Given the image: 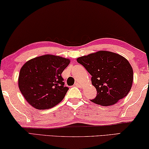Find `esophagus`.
Wrapping results in <instances>:
<instances>
[{"instance_id": "1", "label": "esophagus", "mask_w": 149, "mask_h": 149, "mask_svg": "<svg viewBox=\"0 0 149 149\" xmlns=\"http://www.w3.org/2000/svg\"><path fill=\"white\" fill-rule=\"evenodd\" d=\"M75 86H76V87H77V88H81V85H80V84H79L78 82L75 83Z\"/></svg>"}]
</instances>
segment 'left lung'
Segmentation results:
<instances>
[{
	"instance_id": "1",
	"label": "left lung",
	"mask_w": 149,
	"mask_h": 149,
	"mask_svg": "<svg viewBox=\"0 0 149 149\" xmlns=\"http://www.w3.org/2000/svg\"><path fill=\"white\" fill-rule=\"evenodd\" d=\"M77 61L92 75V85L97 95L92 102L111 106L127 96L133 81V70L122 55L107 51H99L78 57Z\"/></svg>"
}]
</instances>
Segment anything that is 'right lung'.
Returning a JSON list of instances; mask_svg holds the SVG:
<instances>
[{
	"label": "right lung",
	"instance_id": "add662e5",
	"mask_svg": "<svg viewBox=\"0 0 149 149\" xmlns=\"http://www.w3.org/2000/svg\"><path fill=\"white\" fill-rule=\"evenodd\" d=\"M70 60L53 55H44L26 61L20 70L19 88L27 102L38 110L56 106L69 88L61 74Z\"/></svg>",
	"mask_w": 149,
	"mask_h": 149
}]
</instances>
